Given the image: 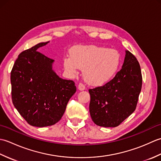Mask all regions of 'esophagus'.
Segmentation results:
<instances>
[{
    "label": "esophagus",
    "mask_w": 161,
    "mask_h": 161,
    "mask_svg": "<svg viewBox=\"0 0 161 161\" xmlns=\"http://www.w3.org/2000/svg\"><path fill=\"white\" fill-rule=\"evenodd\" d=\"M85 86L82 84V83H80L78 85V89L80 91H84L85 90Z\"/></svg>",
    "instance_id": "34e87169"
}]
</instances>
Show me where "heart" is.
<instances>
[{"label":"heart","mask_w":161,"mask_h":161,"mask_svg":"<svg viewBox=\"0 0 161 161\" xmlns=\"http://www.w3.org/2000/svg\"><path fill=\"white\" fill-rule=\"evenodd\" d=\"M120 54L116 50L96 45L72 47L70 57L63 60L64 68L72 75L83 68V76L88 84L102 86L108 82L117 73Z\"/></svg>","instance_id":"obj_1"}]
</instances>
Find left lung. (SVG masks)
Segmentation results:
<instances>
[{"label":"left lung","instance_id":"1","mask_svg":"<svg viewBox=\"0 0 161 161\" xmlns=\"http://www.w3.org/2000/svg\"><path fill=\"white\" fill-rule=\"evenodd\" d=\"M122 69L102 86L89 89V111L95 125L115 127L135 111L142 88L141 66L136 57L125 51Z\"/></svg>","mask_w":161,"mask_h":161}]
</instances>
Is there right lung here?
Masks as SVG:
<instances>
[{"label": "right lung", "mask_w": 161, "mask_h": 161, "mask_svg": "<svg viewBox=\"0 0 161 161\" xmlns=\"http://www.w3.org/2000/svg\"><path fill=\"white\" fill-rule=\"evenodd\" d=\"M48 43L20 53L10 77L14 106L28 124L37 127L59 122L77 90L73 81L61 79L54 71L53 59L37 51Z\"/></svg>", "instance_id": "right-lung-1"}]
</instances>
